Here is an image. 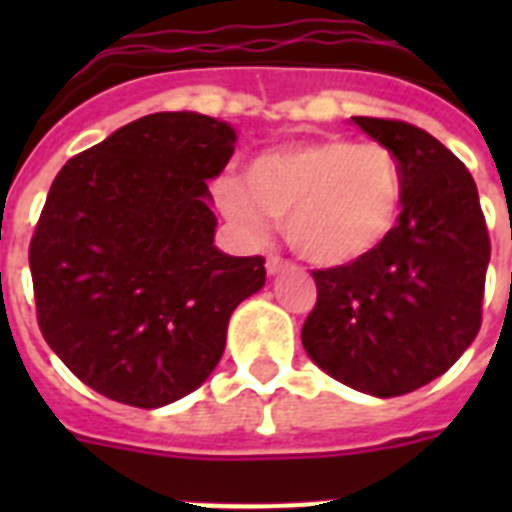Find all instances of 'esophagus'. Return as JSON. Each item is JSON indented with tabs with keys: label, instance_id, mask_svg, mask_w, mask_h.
Here are the masks:
<instances>
[{
	"label": "esophagus",
	"instance_id": "34e87169",
	"mask_svg": "<svg viewBox=\"0 0 512 512\" xmlns=\"http://www.w3.org/2000/svg\"><path fill=\"white\" fill-rule=\"evenodd\" d=\"M287 265V260H281V257H268V260H265V271H268V276H279Z\"/></svg>",
	"mask_w": 512,
	"mask_h": 512
}]
</instances>
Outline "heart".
Listing matches in <instances>:
<instances>
[{
  "mask_svg": "<svg viewBox=\"0 0 512 512\" xmlns=\"http://www.w3.org/2000/svg\"><path fill=\"white\" fill-rule=\"evenodd\" d=\"M228 220L263 236L268 215L284 217L292 247L316 265L356 263L396 228L404 196L401 164L380 143L319 138L268 148L247 180L223 177L215 188Z\"/></svg>",
  "mask_w": 512,
  "mask_h": 512,
  "instance_id": "b5f03b06",
  "label": "heart"
}]
</instances>
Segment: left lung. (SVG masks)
<instances>
[{
  "label": "left lung",
  "instance_id": "1",
  "mask_svg": "<svg viewBox=\"0 0 512 512\" xmlns=\"http://www.w3.org/2000/svg\"><path fill=\"white\" fill-rule=\"evenodd\" d=\"M350 122L396 154L401 215L374 252L313 271L303 348L342 385L393 398L441 377L476 340L492 244L476 183L444 143L393 119Z\"/></svg>",
  "mask_w": 512,
  "mask_h": 512
}]
</instances>
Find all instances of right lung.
Instances as JSON below:
<instances>
[{
	"instance_id": "add662e5",
	"label": "right lung",
	"mask_w": 512,
	"mask_h": 512,
	"mask_svg": "<svg viewBox=\"0 0 512 512\" xmlns=\"http://www.w3.org/2000/svg\"><path fill=\"white\" fill-rule=\"evenodd\" d=\"M236 130L196 111L119 127L52 180L28 265L44 340L119 404L159 409L207 380L265 260L215 247L207 180Z\"/></svg>"
}]
</instances>
